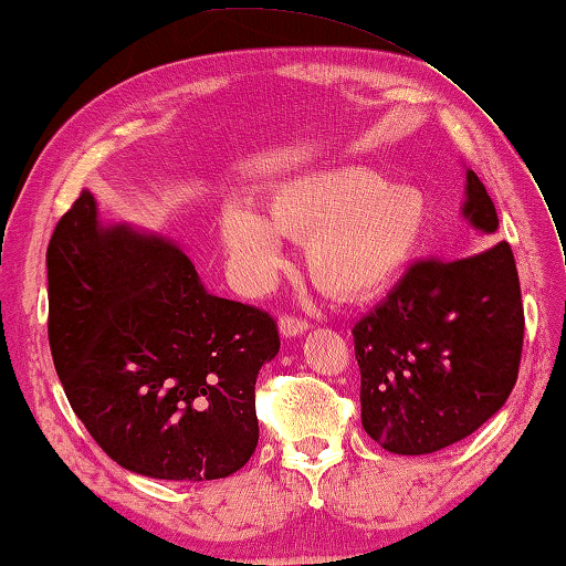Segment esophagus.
Returning <instances> with one entry per match:
<instances>
[{
    "label": "esophagus",
    "instance_id": "34e87169",
    "mask_svg": "<svg viewBox=\"0 0 566 566\" xmlns=\"http://www.w3.org/2000/svg\"><path fill=\"white\" fill-rule=\"evenodd\" d=\"M277 328H281L283 338H295V335H303L305 331H308L311 325H308V321L295 318V315H283V318L277 321Z\"/></svg>",
    "mask_w": 566,
    "mask_h": 566
}]
</instances>
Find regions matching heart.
<instances>
[{
    "label": "heart",
    "instance_id": "b5f03b06",
    "mask_svg": "<svg viewBox=\"0 0 566 566\" xmlns=\"http://www.w3.org/2000/svg\"><path fill=\"white\" fill-rule=\"evenodd\" d=\"M428 201L410 186L358 166L291 178L271 193V216L231 201L221 241L245 291H263L283 265V235L305 241V268L323 291L360 298L380 291L418 251Z\"/></svg>",
    "mask_w": 566,
    "mask_h": 566
}]
</instances>
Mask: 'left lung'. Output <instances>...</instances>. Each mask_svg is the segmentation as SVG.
I'll return each mask as SVG.
<instances>
[{"label": "left lung", "instance_id": "obj_1", "mask_svg": "<svg viewBox=\"0 0 566 566\" xmlns=\"http://www.w3.org/2000/svg\"><path fill=\"white\" fill-rule=\"evenodd\" d=\"M462 216L500 228L468 168ZM524 335L520 275L507 241L454 261H418L355 323L363 428L395 454H430L488 422L517 382Z\"/></svg>", "mask_w": 566, "mask_h": 566}]
</instances>
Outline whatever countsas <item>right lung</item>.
Here are the masks:
<instances>
[{"instance_id":"right-lung-1","label":"right lung","mask_w":566,"mask_h":566,"mask_svg":"<svg viewBox=\"0 0 566 566\" xmlns=\"http://www.w3.org/2000/svg\"><path fill=\"white\" fill-rule=\"evenodd\" d=\"M49 345L69 405L108 458L154 480H221L258 444L271 315L208 293L181 248L98 221L82 191L46 248Z\"/></svg>"}]
</instances>
